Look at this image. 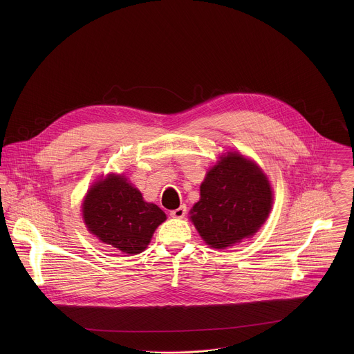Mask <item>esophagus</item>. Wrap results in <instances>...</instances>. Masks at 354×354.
<instances>
[{"instance_id": "1", "label": "esophagus", "mask_w": 354, "mask_h": 354, "mask_svg": "<svg viewBox=\"0 0 354 354\" xmlns=\"http://www.w3.org/2000/svg\"><path fill=\"white\" fill-rule=\"evenodd\" d=\"M185 214H187V207H185V205H181V207H178V208L170 211V215H171L173 218H178V219L184 218Z\"/></svg>"}]
</instances>
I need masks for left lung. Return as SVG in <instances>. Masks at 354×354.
<instances>
[{"label":"left lung","mask_w":354,"mask_h":354,"mask_svg":"<svg viewBox=\"0 0 354 354\" xmlns=\"http://www.w3.org/2000/svg\"><path fill=\"white\" fill-rule=\"evenodd\" d=\"M271 204L272 191L261 170L243 155L227 153L207 173L191 219L209 247L223 250L253 236Z\"/></svg>","instance_id":"left-lung-1"}]
</instances>
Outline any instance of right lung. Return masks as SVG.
<instances>
[{"mask_svg":"<svg viewBox=\"0 0 354 354\" xmlns=\"http://www.w3.org/2000/svg\"><path fill=\"white\" fill-rule=\"evenodd\" d=\"M83 216L88 230L102 243L125 253L146 250L155 229L166 219L165 212L122 176L110 174L87 194Z\"/></svg>","mask_w":354,"mask_h":354,"instance_id":"obj_1","label":"right lung"}]
</instances>
